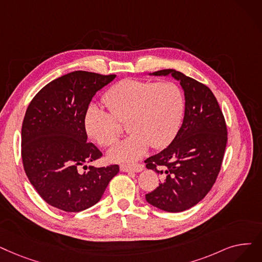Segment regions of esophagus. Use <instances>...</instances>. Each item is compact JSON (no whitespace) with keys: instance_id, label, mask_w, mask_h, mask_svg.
Listing matches in <instances>:
<instances>
[{"instance_id":"obj_1","label":"esophagus","mask_w":262,"mask_h":262,"mask_svg":"<svg viewBox=\"0 0 262 262\" xmlns=\"http://www.w3.org/2000/svg\"><path fill=\"white\" fill-rule=\"evenodd\" d=\"M120 170L123 172H140L143 170V166L141 164L134 165H121Z\"/></svg>"}]
</instances>
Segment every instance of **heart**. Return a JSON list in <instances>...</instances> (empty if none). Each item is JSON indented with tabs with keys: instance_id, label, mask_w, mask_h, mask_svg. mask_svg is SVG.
I'll return each mask as SVG.
<instances>
[{
	"instance_id": "1",
	"label": "heart",
	"mask_w": 262,
	"mask_h": 262,
	"mask_svg": "<svg viewBox=\"0 0 262 262\" xmlns=\"http://www.w3.org/2000/svg\"><path fill=\"white\" fill-rule=\"evenodd\" d=\"M103 100L109 112L92 105L84 116L91 138L103 146L112 145L121 134L120 123L130 133L108 152L113 162H133L147 147L163 149L178 134L185 110V97L173 81L153 82L124 79L112 85Z\"/></svg>"
}]
</instances>
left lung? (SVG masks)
I'll return each instance as SVG.
<instances>
[{"instance_id":"left-lung-1","label":"left lung","mask_w":262,"mask_h":262,"mask_svg":"<svg viewBox=\"0 0 262 262\" xmlns=\"http://www.w3.org/2000/svg\"><path fill=\"white\" fill-rule=\"evenodd\" d=\"M153 76L171 75L184 91L185 112L172 142L146 158V168L162 174L158 187L145 195L146 201L166 212L185 211L202 200L214 185L227 144V126L212 91L176 70Z\"/></svg>"}]
</instances>
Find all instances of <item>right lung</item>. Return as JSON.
Masks as SVG:
<instances>
[{"instance_id":"add662e5","label":"right lung","mask_w":262,"mask_h":262,"mask_svg":"<svg viewBox=\"0 0 262 262\" xmlns=\"http://www.w3.org/2000/svg\"><path fill=\"white\" fill-rule=\"evenodd\" d=\"M115 78L66 74L45 85L27 109L21 129L25 171L39 196L56 209L80 212L94 206L119 172L118 165L85 166L103 155L86 141L85 112L97 91Z\"/></svg>"}]
</instances>
